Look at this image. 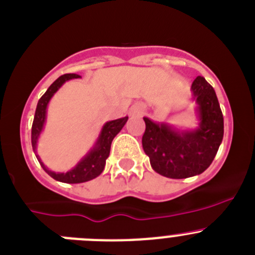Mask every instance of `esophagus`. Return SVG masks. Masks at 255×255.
Segmentation results:
<instances>
[{
	"instance_id": "1",
	"label": "esophagus",
	"mask_w": 255,
	"mask_h": 255,
	"mask_svg": "<svg viewBox=\"0 0 255 255\" xmlns=\"http://www.w3.org/2000/svg\"><path fill=\"white\" fill-rule=\"evenodd\" d=\"M129 113L132 117H141L142 113H143V109H142L141 106H133L130 108Z\"/></svg>"
}]
</instances>
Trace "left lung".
<instances>
[{"label": "left lung", "mask_w": 255, "mask_h": 255, "mask_svg": "<svg viewBox=\"0 0 255 255\" xmlns=\"http://www.w3.org/2000/svg\"><path fill=\"white\" fill-rule=\"evenodd\" d=\"M197 127L181 129L167 122H154L143 117L146 130L143 151L152 168L168 178H187L203 173L215 158L224 135V118L215 90L197 77L191 85Z\"/></svg>", "instance_id": "8db88e82"}]
</instances>
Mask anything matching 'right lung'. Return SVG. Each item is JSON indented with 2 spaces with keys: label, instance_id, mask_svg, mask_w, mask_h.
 Here are the masks:
<instances>
[{
  "label": "right lung",
  "instance_id": "add662e5",
  "mask_svg": "<svg viewBox=\"0 0 255 255\" xmlns=\"http://www.w3.org/2000/svg\"><path fill=\"white\" fill-rule=\"evenodd\" d=\"M80 78L77 74H64L61 77H59L55 82L52 83L49 87V89L45 92L40 101L37 102L36 112H35L34 123H32V129H31V143H32V149H34L35 154H36L37 161L40 162L41 167L44 168L45 172L49 176H51L54 180L60 182H65V184H82V182H87L93 180V178L98 177L104 170L106 166V161L111 152V144L113 138L118 133L121 132L125 125L127 123L128 117H123L120 120H114L106 122L102 127L101 133H99L98 138L93 144L92 148L85 153L82 160L74 166L71 170L66 171V172H55L51 171L44 165L40 156L37 154V141L41 134L42 129H44L45 122H46V113H47V106H49L50 101L54 97L56 92L65 84L68 80L78 79Z\"/></svg>",
  "mask_w": 255,
  "mask_h": 255
}]
</instances>
